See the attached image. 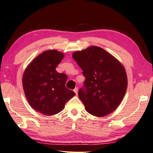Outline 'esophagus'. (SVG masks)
Masks as SVG:
<instances>
[{
	"mask_svg": "<svg viewBox=\"0 0 153 153\" xmlns=\"http://www.w3.org/2000/svg\"><path fill=\"white\" fill-rule=\"evenodd\" d=\"M74 92H75V94L77 95V94H78V88H75L74 89Z\"/></svg>",
	"mask_w": 153,
	"mask_h": 153,
	"instance_id": "obj_1",
	"label": "esophagus"
}]
</instances>
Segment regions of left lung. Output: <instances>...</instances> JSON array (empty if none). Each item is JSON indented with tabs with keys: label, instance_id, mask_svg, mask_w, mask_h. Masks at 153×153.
Listing matches in <instances>:
<instances>
[{
	"label": "left lung",
	"instance_id": "1",
	"mask_svg": "<svg viewBox=\"0 0 153 153\" xmlns=\"http://www.w3.org/2000/svg\"><path fill=\"white\" fill-rule=\"evenodd\" d=\"M73 57L86 79L79 90V97L86 110L97 117L116 110L127 88L123 65L104 49L96 46L74 52Z\"/></svg>",
	"mask_w": 153,
	"mask_h": 153
}]
</instances>
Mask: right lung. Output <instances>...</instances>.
Listing matches in <instances>:
<instances>
[{
    "label": "right lung",
    "mask_w": 153,
    "mask_h": 153,
    "mask_svg": "<svg viewBox=\"0 0 153 153\" xmlns=\"http://www.w3.org/2000/svg\"><path fill=\"white\" fill-rule=\"evenodd\" d=\"M64 57L57 50H48L33 59L25 70L22 85L30 105L45 116L63 110L67 102L75 95L65 86L67 76L55 70Z\"/></svg>",
    "instance_id": "add662e5"
}]
</instances>
